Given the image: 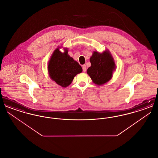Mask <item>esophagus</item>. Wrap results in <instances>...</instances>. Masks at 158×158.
Returning <instances> with one entry per match:
<instances>
[{
    "instance_id": "34e87169",
    "label": "esophagus",
    "mask_w": 158,
    "mask_h": 158,
    "mask_svg": "<svg viewBox=\"0 0 158 158\" xmlns=\"http://www.w3.org/2000/svg\"><path fill=\"white\" fill-rule=\"evenodd\" d=\"M83 69V71L84 72H85L86 71V65H83L82 66Z\"/></svg>"
}]
</instances>
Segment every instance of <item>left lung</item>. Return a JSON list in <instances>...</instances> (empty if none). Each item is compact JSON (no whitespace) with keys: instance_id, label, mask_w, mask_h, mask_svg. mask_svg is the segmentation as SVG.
Wrapping results in <instances>:
<instances>
[{"instance_id":"8db88e82","label":"left lung","mask_w":158,"mask_h":158,"mask_svg":"<svg viewBox=\"0 0 158 158\" xmlns=\"http://www.w3.org/2000/svg\"><path fill=\"white\" fill-rule=\"evenodd\" d=\"M90 62L91 66L87 70V74L95 84L101 86L111 79L116 65L108 50L102 53L94 51L90 57Z\"/></svg>"}]
</instances>
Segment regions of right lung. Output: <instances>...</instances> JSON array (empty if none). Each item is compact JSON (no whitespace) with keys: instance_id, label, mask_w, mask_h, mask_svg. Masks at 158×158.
I'll use <instances>...</instances> for the list:
<instances>
[{"instance_id":"obj_1","label":"right lung","mask_w":158,"mask_h":158,"mask_svg":"<svg viewBox=\"0 0 158 158\" xmlns=\"http://www.w3.org/2000/svg\"><path fill=\"white\" fill-rule=\"evenodd\" d=\"M58 47L48 61L47 69L50 77L57 84L66 88L72 82L75 76L82 72L79 64L68 54V48H64V52Z\"/></svg>"}]
</instances>
